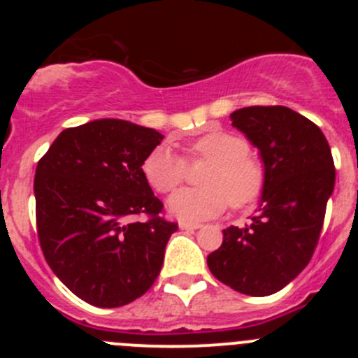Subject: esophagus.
I'll use <instances>...</instances> for the list:
<instances>
[{
  "label": "esophagus",
  "mask_w": 358,
  "mask_h": 358,
  "mask_svg": "<svg viewBox=\"0 0 358 358\" xmlns=\"http://www.w3.org/2000/svg\"><path fill=\"white\" fill-rule=\"evenodd\" d=\"M201 223L197 222H180V229L182 230H197L201 229Z\"/></svg>",
  "instance_id": "1"
}]
</instances>
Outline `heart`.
Here are the masks:
<instances>
[{
	"instance_id": "obj_1",
	"label": "heart",
	"mask_w": 358,
	"mask_h": 358,
	"mask_svg": "<svg viewBox=\"0 0 358 358\" xmlns=\"http://www.w3.org/2000/svg\"><path fill=\"white\" fill-rule=\"evenodd\" d=\"M190 154L208 159L209 166L201 176L202 187L182 189L168 199V211L183 222H196L220 215L230 204L246 208L256 202L265 189V168L249 156L243 136L213 129L196 138ZM147 183L156 192L166 194L180 185L185 162L169 145L161 143L142 162Z\"/></svg>"
}]
</instances>
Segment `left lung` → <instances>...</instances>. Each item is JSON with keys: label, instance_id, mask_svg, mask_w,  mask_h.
<instances>
[{"label": "left lung", "instance_id": "8db88e82", "mask_svg": "<svg viewBox=\"0 0 358 358\" xmlns=\"http://www.w3.org/2000/svg\"><path fill=\"white\" fill-rule=\"evenodd\" d=\"M230 119L258 149L265 189L249 225L223 230L208 266L234 291L268 296L312 258L334 190L333 154L319 126L289 107H244Z\"/></svg>", "mask_w": 358, "mask_h": 358}]
</instances>
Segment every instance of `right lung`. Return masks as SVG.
Returning a JSON list of instances; mask_svg holds the SVG:
<instances>
[{
    "instance_id": "add662e5",
    "label": "right lung",
    "mask_w": 358,
    "mask_h": 358,
    "mask_svg": "<svg viewBox=\"0 0 358 358\" xmlns=\"http://www.w3.org/2000/svg\"><path fill=\"white\" fill-rule=\"evenodd\" d=\"M164 136L122 119L67 128L38 162L36 225L46 263L83 301L128 305L150 289L178 230L142 171ZM136 214H149L135 222Z\"/></svg>"
}]
</instances>
